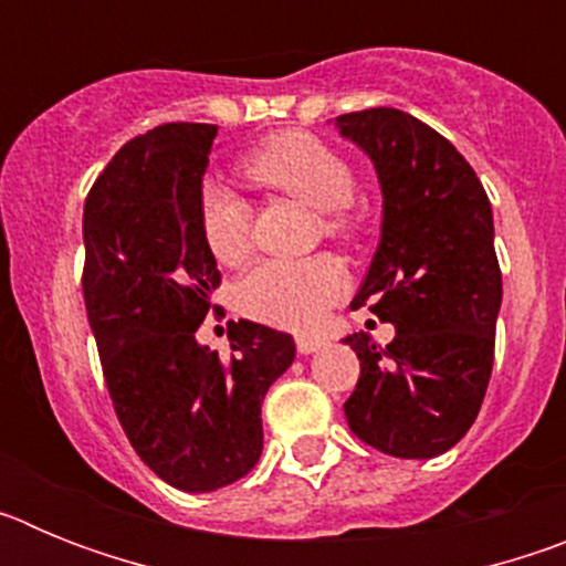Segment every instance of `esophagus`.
I'll return each instance as SVG.
<instances>
[{
	"mask_svg": "<svg viewBox=\"0 0 566 566\" xmlns=\"http://www.w3.org/2000/svg\"><path fill=\"white\" fill-rule=\"evenodd\" d=\"M317 348H323V339L317 337H297V352L300 354H314Z\"/></svg>",
	"mask_w": 566,
	"mask_h": 566,
	"instance_id": "obj_1",
	"label": "esophagus"
}]
</instances>
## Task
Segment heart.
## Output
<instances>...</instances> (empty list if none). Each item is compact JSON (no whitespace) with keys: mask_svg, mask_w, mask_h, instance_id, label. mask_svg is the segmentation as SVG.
<instances>
[{"mask_svg":"<svg viewBox=\"0 0 566 566\" xmlns=\"http://www.w3.org/2000/svg\"><path fill=\"white\" fill-rule=\"evenodd\" d=\"M240 172L258 187L274 189L323 212V232L354 240L363 218L354 212V172L343 155L308 133L269 135L240 158ZM198 229L214 260L227 266L247 258L252 243V207L223 184H207L198 195ZM348 277L328 254L269 258L238 283V306L249 317L277 328L308 332L343 297Z\"/></svg>","mask_w":566,"mask_h":566,"instance_id":"obj_1","label":"heart"}]
</instances>
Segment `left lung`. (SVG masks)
<instances>
[{"instance_id": "obj_1", "label": "left lung", "mask_w": 566, "mask_h": 566, "mask_svg": "<svg viewBox=\"0 0 566 566\" xmlns=\"http://www.w3.org/2000/svg\"><path fill=\"white\" fill-rule=\"evenodd\" d=\"M382 187V238L352 306L397 337L343 343L359 357L348 428L377 451L431 459L451 451L482 408L493 371L502 269L488 192L444 135L394 107L337 115Z\"/></svg>"}]
</instances>
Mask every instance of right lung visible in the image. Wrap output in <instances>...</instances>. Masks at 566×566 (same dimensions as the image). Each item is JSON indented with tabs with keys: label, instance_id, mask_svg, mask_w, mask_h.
Masks as SVG:
<instances>
[{
	"label": "right lung",
	"instance_id": "add662e5",
	"mask_svg": "<svg viewBox=\"0 0 566 566\" xmlns=\"http://www.w3.org/2000/svg\"><path fill=\"white\" fill-rule=\"evenodd\" d=\"M218 127L135 135L84 201L82 292L104 382L129 444L187 493L238 482L263 451L260 405L294 359L292 334L240 319L221 357L195 339L221 286L198 229Z\"/></svg>",
	"mask_w": 566,
	"mask_h": 566
}]
</instances>
